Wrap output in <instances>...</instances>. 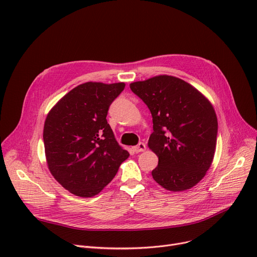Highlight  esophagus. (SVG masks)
I'll use <instances>...</instances> for the list:
<instances>
[{"label":"esophagus","instance_id":"esophagus-1","mask_svg":"<svg viewBox=\"0 0 257 257\" xmlns=\"http://www.w3.org/2000/svg\"><path fill=\"white\" fill-rule=\"evenodd\" d=\"M133 150L136 153H139V152H144L146 150V145L144 143H140L138 146H136L133 148Z\"/></svg>","mask_w":257,"mask_h":257}]
</instances>
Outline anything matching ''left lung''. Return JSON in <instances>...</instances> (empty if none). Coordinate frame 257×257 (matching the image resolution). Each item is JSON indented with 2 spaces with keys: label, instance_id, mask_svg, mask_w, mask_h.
Listing matches in <instances>:
<instances>
[{
  "label": "left lung",
  "instance_id": "left-lung-1",
  "mask_svg": "<svg viewBox=\"0 0 257 257\" xmlns=\"http://www.w3.org/2000/svg\"><path fill=\"white\" fill-rule=\"evenodd\" d=\"M153 117L150 149L158 156L153 179L166 190L196 185L211 166L218 119L210 102L185 81L161 75L130 84Z\"/></svg>",
  "mask_w": 257,
  "mask_h": 257
}]
</instances>
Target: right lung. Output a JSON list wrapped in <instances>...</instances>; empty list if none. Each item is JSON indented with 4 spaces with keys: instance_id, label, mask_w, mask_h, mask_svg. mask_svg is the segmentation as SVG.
<instances>
[{
    "instance_id": "1",
    "label": "right lung",
    "mask_w": 257,
    "mask_h": 257,
    "mask_svg": "<svg viewBox=\"0 0 257 257\" xmlns=\"http://www.w3.org/2000/svg\"><path fill=\"white\" fill-rule=\"evenodd\" d=\"M124 88L123 82L80 84L47 115L44 144L49 170L76 196L99 194L129 157L106 119L110 104Z\"/></svg>"
}]
</instances>
